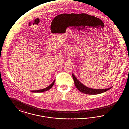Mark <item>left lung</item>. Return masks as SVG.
Returning a JSON list of instances; mask_svg holds the SVG:
<instances>
[{
	"mask_svg": "<svg viewBox=\"0 0 129 129\" xmlns=\"http://www.w3.org/2000/svg\"><path fill=\"white\" fill-rule=\"evenodd\" d=\"M72 76L75 82V84L76 86V88L82 92L88 94H99L102 92H104L106 91L110 90L112 88V87L105 89H94L92 88H88L85 85H84L83 84L81 83L76 77L73 74Z\"/></svg>",
	"mask_w": 129,
	"mask_h": 129,
	"instance_id": "1",
	"label": "left lung"
}]
</instances>
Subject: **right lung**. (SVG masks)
Instances as JSON below:
<instances>
[{
	"instance_id": "add662e5",
	"label": "right lung",
	"mask_w": 129,
	"mask_h": 129,
	"mask_svg": "<svg viewBox=\"0 0 129 129\" xmlns=\"http://www.w3.org/2000/svg\"><path fill=\"white\" fill-rule=\"evenodd\" d=\"M54 81H55V80H54L52 83L50 85H49L48 87H46V88L43 89H41V90H37V91H31V92H43V91H48V90H49V89H50L53 86V84L54 83Z\"/></svg>"
}]
</instances>
